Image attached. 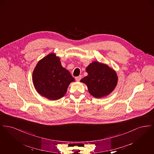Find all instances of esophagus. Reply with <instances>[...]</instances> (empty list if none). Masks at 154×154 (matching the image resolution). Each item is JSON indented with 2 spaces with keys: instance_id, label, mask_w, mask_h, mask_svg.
Returning <instances> with one entry per match:
<instances>
[{
  "instance_id": "obj_1",
  "label": "esophagus",
  "mask_w": 154,
  "mask_h": 154,
  "mask_svg": "<svg viewBox=\"0 0 154 154\" xmlns=\"http://www.w3.org/2000/svg\"><path fill=\"white\" fill-rule=\"evenodd\" d=\"M75 79L77 81H79L81 79V75H79L78 77H75Z\"/></svg>"
}]
</instances>
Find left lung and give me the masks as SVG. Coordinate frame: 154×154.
<instances>
[{"label":"left lung","mask_w":154,"mask_h":154,"mask_svg":"<svg viewBox=\"0 0 154 154\" xmlns=\"http://www.w3.org/2000/svg\"><path fill=\"white\" fill-rule=\"evenodd\" d=\"M88 75L81 79L88 87L89 93L96 98L110 95L117 85L116 72L106 64L94 61L86 68Z\"/></svg>","instance_id":"obj_1"}]
</instances>
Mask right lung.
I'll return each instance as SVG.
<instances>
[{
	"mask_svg": "<svg viewBox=\"0 0 154 154\" xmlns=\"http://www.w3.org/2000/svg\"><path fill=\"white\" fill-rule=\"evenodd\" d=\"M32 80L37 92L51 100L64 96L69 84L74 81L55 53L49 54L38 62L33 72Z\"/></svg>",
	"mask_w": 154,
	"mask_h": 154,
	"instance_id": "right-lung-1",
	"label": "right lung"
}]
</instances>
